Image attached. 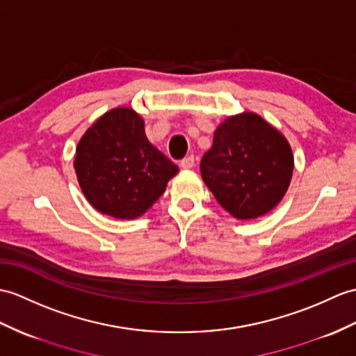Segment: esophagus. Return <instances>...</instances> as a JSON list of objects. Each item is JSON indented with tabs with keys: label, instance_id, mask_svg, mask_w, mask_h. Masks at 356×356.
Segmentation results:
<instances>
[{
	"label": "esophagus",
	"instance_id": "obj_1",
	"mask_svg": "<svg viewBox=\"0 0 356 356\" xmlns=\"http://www.w3.org/2000/svg\"><path fill=\"white\" fill-rule=\"evenodd\" d=\"M180 167L184 170H191L194 167V156H188V158L180 161Z\"/></svg>",
	"mask_w": 356,
	"mask_h": 356
}]
</instances>
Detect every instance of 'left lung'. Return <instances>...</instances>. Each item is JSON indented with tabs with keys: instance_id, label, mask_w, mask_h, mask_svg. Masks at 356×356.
<instances>
[{
	"instance_id": "obj_1",
	"label": "left lung",
	"mask_w": 356,
	"mask_h": 356,
	"mask_svg": "<svg viewBox=\"0 0 356 356\" xmlns=\"http://www.w3.org/2000/svg\"><path fill=\"white\" fill-rule=\"evenodd\" d=\"M294 170L285 136L259 115L229 117L200 162L203 181L238 220L266 216L282 200Z\"/></svg>"
}]
</instances>
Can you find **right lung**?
I'll return each mask as SVG.
<instances>
[{
    "label": "right lung",
    "instance_id": "right-lung-1",
    "mask_svg": "<svg viewBox=\"0 0 356 356\" xmlns=\"http://www.w3.org/2000/svg\"><path fill=\"white\" fill-rule=\"evenodd\" d=\"M74 168L88 202L106 216L134 220L165 193L177 165L150 144L130 109L106 112L79 140Z\"/></svg>",
    "mask_w": 356,
    "mask_h": 356
}]
</instances>
